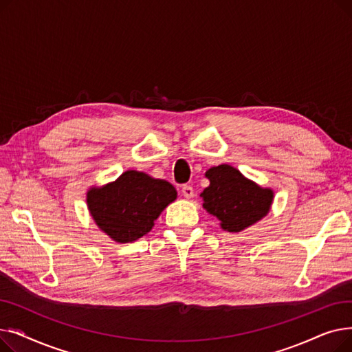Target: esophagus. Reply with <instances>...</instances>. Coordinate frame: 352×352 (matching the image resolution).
Here are the masks:
<instances>
[{"label": "esophagus", "mask_w": 352, "mask_h": 352, "mask_svg": "<svg viewBox=\"0 0 352 352\" xmlns=\"http://www.w3.org/2000/svg\"><path fill=\"white\" fill-rule=\"evenodd\" d=\"M182 195L186 198H192L194 197V188L191 186H188V184H186V186H182Z\"/></svg>", "instance_id": "34e87169"}]
</instances>
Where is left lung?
Masks as SVG:
<instances>
[{
    "label": "left lung",
    "instance_id": "1",
    "mask_svg": "<svg viewBox=\"0 0 352 352\" xmlns=\"http://www.w3.org/2000/svg\"><path fill=\"white\" fill-rule=\"evenodd\" d=\"M210 186L202 191V207L221 221V227L238 232L261 219L270 211L272 191L258 187L231 165L207 171Z\"/></svg>",
    "mask_w": 352,
    "mask_h": 352
}]
</instances>
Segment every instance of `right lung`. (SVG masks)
<instances>
[{
	"instance_id": "obj_1",
	"label": "right lung",
	"mask_w": 352,
	"mask_h": 352,
	"mask_svg": "<svg viewBox=\"0 0 352 352\" xmlns=\"http://www.w3.org/2000/svg\"><path fill=\"white\" fill-rule=\"evenodd\" d=\"M175 198L168 181L126 171L116 182L89 190L87 202L104 232L117 243H131L151 231L161 211Z\"/></svg>"
}]
</instances>
